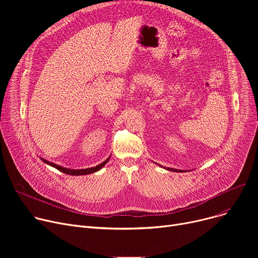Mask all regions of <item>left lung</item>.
Listing matches in <instances>:
<instances>
[{"label":"left lung","instance_id":"obj_1","mask_svg":"<svg viewBox=\"0 0 258 258\" xmlns=\"http://www.w3.org/2000/svg\"><path fill=\"white\" fill-rule=\"evenodd\" d=\"M165 169H167V170H169V171H175V172H182V171H184V170H182V169H174V168H170V167H167V168H165Z\"/></svg>","mask_w":258,"mask_h":258}]
</instances>
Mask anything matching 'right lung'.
Listing matches in <instances>:
<instances>
[{
	"label": "right lung",
	"mask_w": 258,
	"mask_h": 258,
	"mask_svg": "<svg viewBox=\"0 0 258 258\" xmlns=\"http://www.w3.org/2000/svg\"><path fill=\"white\" fill-rule=\"evenodd\" d=\"M40 160H42L44 163L58 169L59 171L63 172V173H67V174H71V175H85V174H90V173H93V172H96L98 170H100L106 163L108 162V160H110V157H108L104 162H102V163L98 164L97 166L95 167H91V168H85V169H71V168H66V167H62L60 165H57L55 163H53V162H50L44 158H40Z\"/></svg>",
	"instance_id": "1"
}]
</instances>
